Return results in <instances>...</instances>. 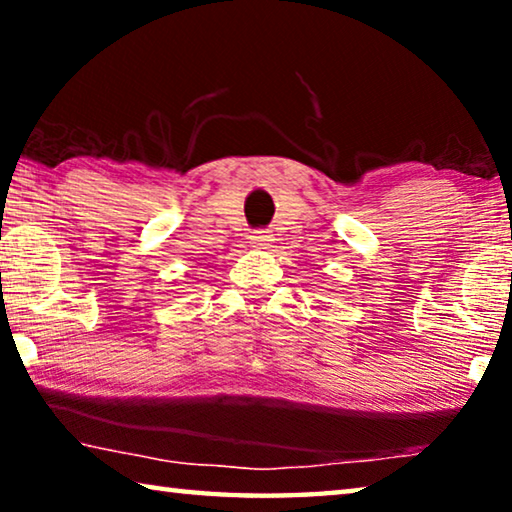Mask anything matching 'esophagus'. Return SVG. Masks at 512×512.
I'll use <instances>...</instances> for the list:
<instances>
[{
  "instance_id": "esophagus-1",
  "label": "esophagus",
  "mask_w": 512,
  "mask_h": 512,
  "mask_svg": "<svg viewBox=\"0 0 512 512\" xmlns=\"http://www.w3.org/2000/svg\"><path fill=\"white\" fill-rule=\"evenodd\" d=\"M266 241H271V239H268V235H266L264 230H255L253 232V244L255 246H266Z\"/></svg>"
}]
</instances>
